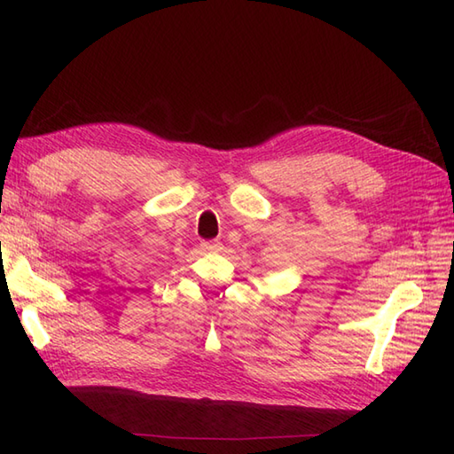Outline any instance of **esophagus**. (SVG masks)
Masks as SVG:
<instances>
[{
    "label": "esophagus",
    "mask_w": 454,
    "mask_h": 454,
    "mask_svg": "<svg viewBox=\"0 0 454 454\" xmlns=\"http://www.w3.org/2000/svg\"><path fill=\"white\" fill-rule=\"evenodd\" d=\"M202 249H207V252H220L222 242H218V239H212V242H202Z\"/></svg>",
    "instance_id": "34e87169"
}]
</instances>
